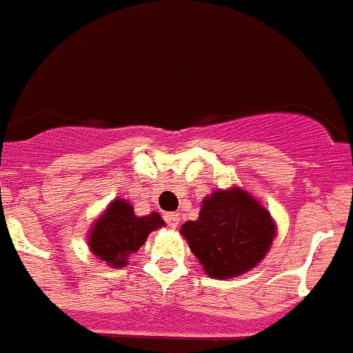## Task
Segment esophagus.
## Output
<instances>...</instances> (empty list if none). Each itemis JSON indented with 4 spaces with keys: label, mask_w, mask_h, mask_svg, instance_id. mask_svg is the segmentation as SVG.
I'll use <instances>...</instances> for the list:
<instances>
[{
    "label": "esophagus",
    "mask_w": 353,
    "mask_h": 353,
    "mask_svg": "<svg viewBox=\"0 0 353 353\" xmlns=\"http://www.w3.org/2000/svg\"><path fill=\"white\" fill-rule=\"evenodd\" d=\"M165 222H168V225L170 227H176L179 225V222H180V214L179 212H165Z\"/></svg>",
    "instance_id": "esophagus-1"
}]
</instances>
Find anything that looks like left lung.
I'll return each mask as SVG.
<instances>
[{
    "instance_id": "1",
    "label": "left lung",
    "mask_w": 353,
    "mask_h": 353,
    "mask_svg": "<svg viewBox=\"0 0 353 353\" xmlns=\"http://www.w3.org/2000/svg\"><path fill=\"white\" fill-rule=\"evenodd\" d=\"M276 232L278 225L263 203L238 185L208 194L196 220L180 229L203 272L216 279L254 269L270 250Z\"/></svg>"
}]
</instances>
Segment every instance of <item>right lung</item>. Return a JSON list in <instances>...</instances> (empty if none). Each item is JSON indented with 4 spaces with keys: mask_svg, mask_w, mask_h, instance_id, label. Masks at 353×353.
I'll return each mask as SVG.
<instances>
[{
    "mask_svg": "<svg viewBox=\"0 0 353 353\" xmlns=\"http://www.w3.org/2000/svg\"><path fill=\"white\" fill-rule=\"evenodd\" d=\"M164 225L159 212L137 216L131 202L115 198L90 227V252L108 267L121 269L128 265L130 256L144 245L150 232Z\"/></svg>",
    "mask_w": 353,
    "mask_h": 353,
    "instance_id": "right-lung-1",
    "label": "right lung"
}]
</instances>
